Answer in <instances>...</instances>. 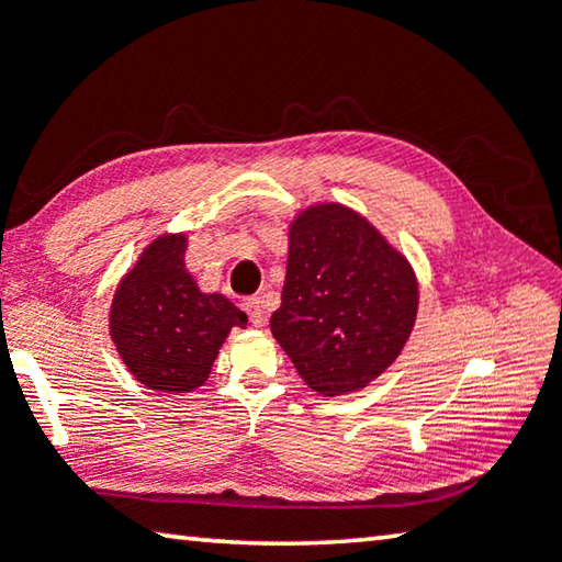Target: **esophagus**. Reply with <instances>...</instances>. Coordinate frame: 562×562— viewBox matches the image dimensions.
<instances>
[{
    "label": "esophagus",
    "instance_id": "1",
    "mask_svg": "<svg viewBox=\"0 0 562 562\" xmlns=\"http://www.w3.org/2000/svg\"><path fill=\"white\" fill-rule=\"evenodd\" d=\"M245 313L249 315V319H252L255 327H260L265 323V310H262V300L260 297H247L243 302Z\"/></svg>",
    "mask_w": 562,
    "mask_h": 562
}]
</instances>
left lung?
I'll return each instance as SVG.
<instances>
[{
	"label": "left lung",
	"mask_w": 562,
	"mask_h": 562,
	"mask_svg": "<svg viewBox=\"0 0 562 562\" xmlns=\"http://www.w3.org/2000/svg\"><path fill=\"white\" fill-rule=\"evenodd\" d=\"M274 340L315 393H358L403 352L417 317V278L403 252L340 202L290 222Z\"/></svg>",
	"instance_id": "1"
}]
</instances>
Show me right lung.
Returning a JSON list of instances; mask_svg holds the SVG:
<instances>
[{"label": "right lung", "mask_w": 562, "mask_h": 562, "mask_svg": "<svg viewBox=\"0 0 562 562\" xmlns=\"http://www.w3.org/2000/svg\"><path fill=\"white\" fill-rule=\"evenodd\" d=\"M187 235H159L112 297L110 337L132 378L157 393L204 385L222 342L247 315L220 292H202L184 267Z\"/></svg>", "instance_id": "right-lung-1"}]
</instances>
